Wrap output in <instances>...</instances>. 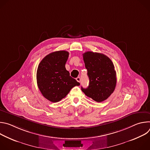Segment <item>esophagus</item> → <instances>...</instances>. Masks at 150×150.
Masks as SVG:
<instances>
[{"label":"esophagus","mask_w":150,"mask_h":150,"mask_svg":"<svg viewBox=\"0 0 150 150\" xmlns=\"http://www.w3.org/2000/svg\"><path fill=\"white\" fill-rule=\"evenodd\" d=\"M76 80L78 82H81V78H80V77H77V78H76Z\"/></svg>","instance_id":"esophagus-1"}]
</instances>
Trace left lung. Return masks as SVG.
Wrapping results in <instances>:
<instances>
[{
    "instance_id": "1",
    "label": "left lung",
    "mask_w": 150,
    "mask_h": 150,
    "mask_svg": "<svg viewBox=\"0 0 150 150\" xmlns=\"http://www.w3.org/2000/svg\"><path fill=\"white\" fill-rule=\"evenodd\" d=\"M87 69L89 85L81 87L84 94L97 102H102L113 93L116 85V72L113 62L107 56L92 52L83 54Z\"/></svg>"
}]
</instances>
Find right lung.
Listing matches in <instances>:
<instances>
[{"instance_id": "1", "label": "right lung", "mask_w": 150, "mask_h": 150, "mask_svg": "<svg viewBox=\"0 0 150 150\" xmlns=\"http://www.w3.org/2000/svg\"><path fill=\"white\" fill-rule=\"evenodd\" d=\"M69 53L65 50L52 52L39 63L37 71V82L42 95L56 103L65 98L70 90L80 83L70 76L65 64Z\"/></svg>"}]
</instances>
